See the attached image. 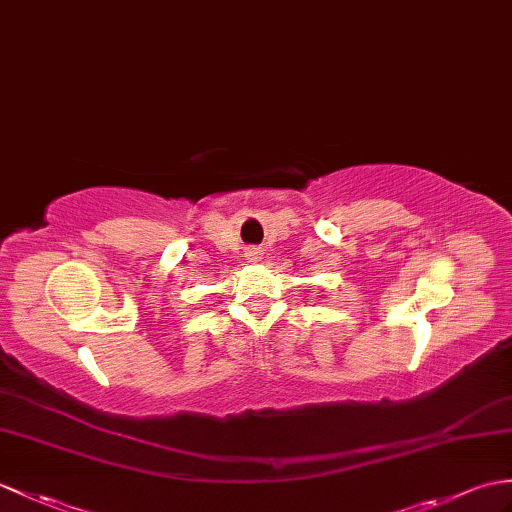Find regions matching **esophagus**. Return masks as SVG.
<instances>
[{"mask_svg": "<svg viewBox=\"0 0 512 512\" xmlns=\"http://www.w3.org/2000/svg\"><path fill=\"white\" fill-rule=\"evenodd\" d=\"M259 255H261V253L257 251V248H246V259H248V261H259V259H261Z\"/></svg>", "mask_w": 512, "mask_h": 512, "instance_id": "34e87169", "label": "esophagus"}]
</instances>
